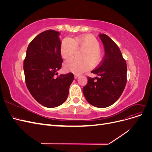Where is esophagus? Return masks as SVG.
<instances>
[{"mask_svg": "<svg viewBox=\"0 0 152 152\" xmlns=\"http://www.w3.org/2000/svg\"><path fill=\"white\" fill-rule=\"evenodd\" d=\"M79 77V75H78V74H74V77H75V79H77L78 77Z\"/></svg>", "mask_w": 152, "mask_h": 152, "instance_id": "obj_1", "label": "esophagus"}]
</instances>
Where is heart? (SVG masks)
<instances>
[{
  "instance_id": "obj_1",
  "label": "heart",
  "mask_w": 152,
  "mask_h": 152,
  "mask_svg": "<svg viewBox=\"0 0 152 152\" xmlns=\"http://www.w3.org/2000/svg\"><path fill=\"white\" fill-rule=\"evenodd\" d=\"M76 49L83 50L80 55L81 59L70 58L64 64V68L67 72L79 74L91 68L96 66L102 62V51L99 48L98 40L91 35H84L74 39H64L61 44L60 54L63 58H71Z\"/></svg>"
}]
</instances>
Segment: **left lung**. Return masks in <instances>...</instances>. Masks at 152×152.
I'll use <instances>...</instances> for the list:
<instances>
[{
  "label": "left lung",
  "instance_id": "obj_1",
  "mask_svg": "<svg viewBox=\"0 0 152 152\" xmlns=\"http://www.w3.org/2000/svg\"><path fill=\"white\" fill-rule=\"evenodd\" d=\"M104 48L102 62L91 73L98 77H88L83 87L87 102L98 108H106L120 98L127 82V65L118 45L104 34H99Z\"/></svg>",
  "mask_w": 152,
  "mask_h": 152
}]
</instances>
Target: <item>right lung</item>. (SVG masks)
Here are the masks:
<instances>
[{
    "mask_svg": "<svg viewBox=\"0 0 152 152\" xmlns=\"http://www.w3.org/2000/svg\"><path fill=\"white\" fill-rule=\"evenodd\" d=\"M59 35L48 30L36 36L28 45L23 63L27 88L37 102L47 108L65 102L74 80L72 73L56 76L63 62Z\"/></svg>",
    "mask_w": 152,
    "mask_h": 152,
    "instance_id": "obj_1",
    "label": "right lung"
}]
</instances>
